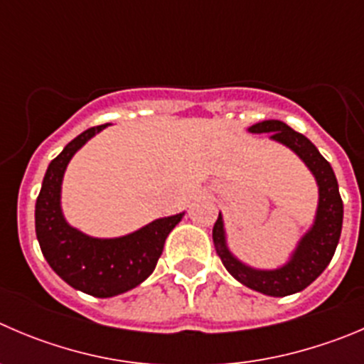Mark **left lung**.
<instances>
[{"instance_id": "1", "label": "left lung", "mask_w": 364, "mask_h": 364, "mask_svg": "<svg viewBox=\"0 0 364 364\" xmlns=\"http://www.w3.org/2000/svg\"><path fill=\"white\" fill-rule=\"evenodd\" d=\"M250 134H269V139L284 144L299 155L313 173L318 186V207L309 230L300 237L288 262L273 269H261L245 264L232 254L227 245L223 216H218L213 228V241L221 262L237 282L268 296H288L306 289L321 275L340 243L343 225V202L331 164L318 148L302 134L279 119H264L248 128Z\"/></svg>"}]
</instances>
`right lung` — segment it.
Segmentation results:
<instances>
[{
  "instance_id": "right-lung-1",
  "label": "right lung",
  "mask_w": 364,
  "mask_h": 364,
  "mask_svg": "<svg viewBox=\"0 0 364 364\" xmlns=\"http://www.w3.org/2000/svg\"><path fill=\"white\" fill-rule=\"evenodd\" d=\"M107 124L76 136L50 162L36 203V234L44 259L71 288L98 299L121 295L148 279L169 232L186 213L159 218L127 236L92 237L71 227L62 213V180L73 155Z\"/></svg>"
}]
</instances>
